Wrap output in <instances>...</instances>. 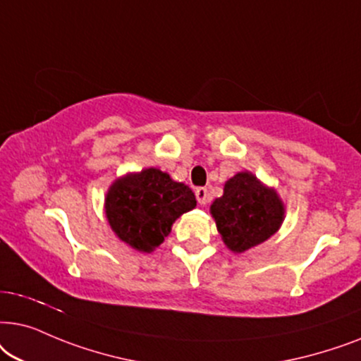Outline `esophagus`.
<instances>
[{"label":"esophagus","mask_w":361,"mask_h":361,"mask_svg":"<svg viewBox=\"0 0 361 361\" xmlns=\"http://www.w3.org/2000/svg\"><path fill=\"white\" fill-rule=\"evenodd\" d=\"M195 195H196V200H198V203H200L201 206H204V204L209 203L211 196H209V193H208V190L203 188V186H201V188H196V190H195Z\"/></svg>","instance_id":"34e87169"}]
</instances>
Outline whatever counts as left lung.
I'll use <instances>...</instances> for the list:
<instances>
[{
  "label": "left lung",
  "mask_w": 361,
  "mask_h": 361,
  "mask_svg": "<svg viewBox=\"0 0 361 361\" xmlns=\"http://www.w3.org/2000/svg\"><path fill=\"white\" fill-rule=\"evenodd\" d=\"M211 214L226 246L244 252L276 233L284 219V206L276 191L244 171L224 185V195L211 204Z\"/></svg>",
  "instance_id": "left-lung-1"
}]
</instances>
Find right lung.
Wrapping results in <instances>:
<instances>
[{
    "mask_svg": "<svg viewBox=\"0 0 361 361\" xmlns=\"http://www.w3.org/2000/svg\"><path fill=\"white\" fill-rule=\"evenodd\" d=\"M195 206V193L188 186L148 168L115 181L105 200V213L123 243L150 252L165 241L175 219Z\"/></svg>",
    "mask_w": 361,
    "mask_h": 361,
    "instance_id": "right-lung-1",
    "label": "right lung"
}]
</instances>
